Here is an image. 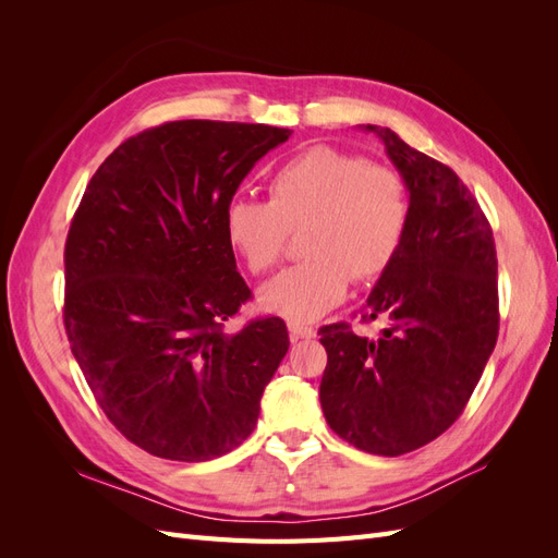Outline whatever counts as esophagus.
<instances>
[{
	"label": "esophagus",
	"instance_id": "esophagus-1",
	"mask_svg": "<svg viewBox=\"0 0 558 558\" xmlns=\"http://www.w3.org/2000/svg\"><path fill=\"white\" fill-rule=\"evenodd\" d=\"M289 332H291V340L293 342H298V340H312V337H316L314 328L300 326V324H289Z\"/></svg>",
	"mask_w": 558,
	"mask_h": 558
}]
</instances>
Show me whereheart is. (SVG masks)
<instances>
[{"label":"heart","instance_id":"heart-1","mask_svg":"<svg viewBox=\"0 0 558 558\" xmlns=\"http://www.w3.org/2000/svg\"><path fill=\"white\" fill-rule=\"evenodd\" d=\"M410 223L402 179L388 167L332 146H312L269 179V202L238 197L226 209V238L248 272L272 269L289 232L307 260L267 281L258 302L291 324L316 320L344 300L349 283L373 281L398 256Z\"/></svg>","mask_w":558,"mask_h":558}]
</instances>
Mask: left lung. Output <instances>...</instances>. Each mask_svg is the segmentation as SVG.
<instances>
[{"mask_svg": "<svg viewBox=\"0 0 558 558\" xmlns=\"http://www.w3.org/2000/svg\"><path fill=\"white\" fill-rule=\"evenodd\" d=\"M381 140L410 193L398 256L367 295L369 340L347 324L318 330L328 365L318 398L328 426L367 453L400 456L440 437L461 416L498 340L494 232L468 185L447 165Z\"/></svg>", "mask_w": 558, "mask_h": 558, "instance_id": "obj_1", "label": "left lung"}]
</instances>
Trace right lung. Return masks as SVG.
Masks as SVG:
<instances>
[{
	"label": "right lung",
	"instance_id": "1",
	"mask_svg": "<svg viewBox=\"0 0 558 558\" xmlns=\"http://www.w3.org/2000/svg\"><path fill=\"white\" fill-rule=\"evenodd\" d=\"M291 130L174 121L93 174L64 244V328L99 408L130 442L211 461L256 428L289 351L279 316L223 332L251 291L226 238L244 177Z\"/></svg>",
	"mask_w": 558,
	"mask_h": 558
}]
</instances>
